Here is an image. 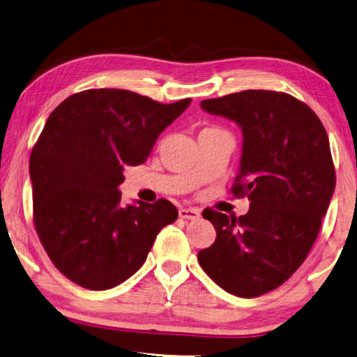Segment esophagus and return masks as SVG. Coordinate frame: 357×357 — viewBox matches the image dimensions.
Masks as SVG:
<instances>
[{
  "mask_svg": "<svg viewBox=\"0 0 357 357\" xmlns=\"http://www.w3.org/2000/svg\"><path fill=\"white\" fill-rule=\"evenodd\" d=\"M180 218H185V220H196V218L201 217L199 209H195V207H183V209L178 211Z\"/></svg>",
  "mask_w": 357,
  "mask_h": 357,
  "instance_id": "1",
  "label": "esophagus"
}]
</instances>
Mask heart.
<instances>
[{"mask_svg":"<svg viewBox=\"0 0 357 357\" xmlns=\"http://www.w3.org/2000/svg\"><path fill=\"white\" fill-rule=\"evenodd\" d=\"M207 129H215V128H207Z\"/></svg>","mask_w":357,"mask_h":357,"instance_id":"obj_1","label":"heart"}]
</instances>
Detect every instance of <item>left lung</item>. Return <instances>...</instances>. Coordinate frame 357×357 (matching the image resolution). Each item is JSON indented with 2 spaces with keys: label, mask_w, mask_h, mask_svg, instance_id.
Wrapping results in <instances>:
<instances>
[{
  "label": "left lung",
  "mask_w": 357,
  "mask_h": 357,
  "mask_svg": "<svg viewBox=\"0 0 357 357\" xmlns=\"http://www.w3.org/2000/svg\"><path fill=\"white\" fill-rule=\"evenodd\" d=\"M207 113L243 129V156L233 195L248 196L245 215L206 209L215 243L197 252L213 282L254 298L298 270L319 234L335 190L328 137L316 113L274 91H243L201 102Z\"/></svg>",
  "instance_id": "1"
}]
</instances>
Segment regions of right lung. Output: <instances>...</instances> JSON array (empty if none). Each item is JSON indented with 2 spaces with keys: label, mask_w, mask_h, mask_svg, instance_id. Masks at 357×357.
<instances>
[{
  "label": "right lung",
  "mask_w": 357,
  "mask_h": 357,
  "mask_svg": "<svg viewBox=\"0 0 357 357\" xmlns=\"http://www.w3.org/2000/svg\"><path fill=\"white\" fill-rule=\"evenodd\" d=\"M191 98L164 105L124 89L70 96L49 114L30 155L33 222L54 266L89 290L116 287L177 220L167 199L123 206L124 167L150 156Z\"/></svg>",
  "instance_id": "add662e5"
}]
</instances>
